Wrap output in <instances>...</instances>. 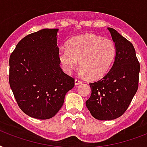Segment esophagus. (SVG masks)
<instances>
[{"label":"esophagus","mask_w":147,"mask_h":147,"mask_svg":"<svg viewBox=\"0 0 147 147\" xmlns=\"http://www.w3.org/2000/svg\"><path fill=\"white\" fill-rule=\"evenodd\" d=\"M80 84H82L81 80H80L78 79H75V85H79Z\"/></svg>","instance_id":"esophagus-1"}]
</instances>
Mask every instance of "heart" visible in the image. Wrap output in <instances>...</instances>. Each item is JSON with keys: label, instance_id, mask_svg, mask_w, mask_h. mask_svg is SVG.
Listing matches in <instances>:
<instances>
[{"label": "heart", "instance_id": "obj_1", "mask_svg": "<svg viewBox=\"0 0 147 147\" xmlns=\"http://www.w3.org/2000/svg\"><path fill=\"white\" fill-rule=\"evenodd\" d=\"M116 53L117 47L113 40L88 34L71 38L67 47L59 51V60L67 73L77 67L79 61L82 74L98 79L109 71Z\"/></svg>", "mask_w": 147, "mask_h": 147}]
</instances>
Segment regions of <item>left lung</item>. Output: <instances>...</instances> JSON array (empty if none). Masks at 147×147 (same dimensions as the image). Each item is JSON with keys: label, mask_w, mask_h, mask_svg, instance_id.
<instances>
[{"label": "left lung", "mask_w": 147, "mask_h": 147, "mask_svg": "<svg viewBox=\"0 0 147 147\" xmlns=\"http://www.w3.org/2000/svg\"><path fill=\"white\" fill-rule=\"evenodd\" d=\"M107 29L117 47L114 63L102 79L90 84L91 96L86 101L92 116L100 120H114L124 113L138 89L140 70L133 44L116 30Z\"/></svg>", "instance_id": "1"}]
</instances>
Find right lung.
<instances>
[{"label": "right lung", "instance_id": "right-lung-1", "mask_svg": "<svg viewBox=\"0 0 147 147\" xmlns=\"http://www.w3.org/2000/svg\"><path fill=\"white\" fill-rule=\"evenodd\" d=\"M58 29H43L19 41L9 59V83L23 112L33 118L54 117L74 79L60 67Z\"/></svg>", "mask_w": 147, "mask_h": 147}]
</instances>
